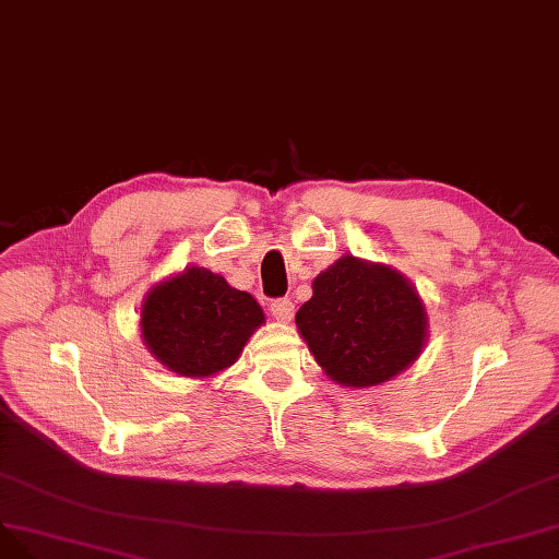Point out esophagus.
<instances>
[{
	"instance_id": "obj_1",
	"label": "esophagus",
	"mask_w": 559,
	"mask_h": 559,
	"mask_svg": "<svg viewBox=\"0 0 559 559\" xmlns=\"http://www.w3.org/2000/svg\"><path fill=\"white\" fill-rule=\"evenodd\" d=\"M269 311H272V316H274L276 320L287 322V320H290V318L295 316V304H293V299L278 297V299H274L272 304H269Z\"/></svg>"
}]
</instances>
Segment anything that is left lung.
<instances>
[{
    "label": "left lung",
    "mask_w": 559,
    "mask_h": 559,
    "mask_svg": "<svg viewBox=\"0 0 559 559\" xmlns=\"http://www.w3.org/2000/svg\"><path fill=\"white\" fill-rule=\"evenodd\" d=\"M297 330L332 381L369 388L390 381L423 350L425 306L404 276L353 255L313 281Z\"/></svg>",
    "instance_id": "8db88e82"
}]
</instances>
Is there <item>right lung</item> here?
<instances>
[{
	"label": "right lung",
	"mask_w": 559,
	"mask_h": 559,
	"mask_svg": "<svg viewBox=\"0 0 559 559\" xmlns=\"http://www.w3.org/2000/svg\"><path fill=\"white\" fill-rule=\"evenodd\" d=\"M264 322L260 304L204 266L155 285L141 309V336L167 369L204 378L237 362Z\"/></svg>",
	"instance_id": "obj_1"
}]
</instances>
